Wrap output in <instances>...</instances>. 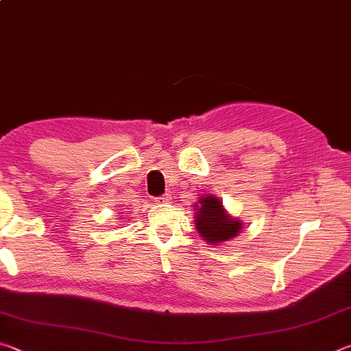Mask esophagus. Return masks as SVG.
Masks as SVG:
<instances>
[{
  "mask_svg": "<svg viewBox=\"0 0 351 351\" xmlns=\"http://www.w3.org/2000/svg\"><path fill=\"white\" fill-rule=\"evenodd\" d=\"M154 201H156L158 204H167L171 201V197H170V195H162V197H158Z\"/></svg>",
  "mask_w": 351,
  "mask_h": 351,
  "instance_id": "34e87169",
  "label": "esophagus"
}]
</instances>
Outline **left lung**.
Returning <instances> with one entry per match:
<instances>
[{
    "label": "left lung",
    "mask_w": 351,
    "mask_h": 351,
    "mask_svg": "<svg viewBox=\"0 0 351 351\" xmlns=\"http://www.w3.org/2000/svg\"><path fill=\"white\" fill-rule=\"evenodd\" d=\"M195 224L198 234L209 243V245H219L237 237L241 230L240 219H234L226 213L223 203L213 195H207L198 199L195 204Z\"/></svg>",
    "instance_id": "left-lung-1"
}]
</instances>
